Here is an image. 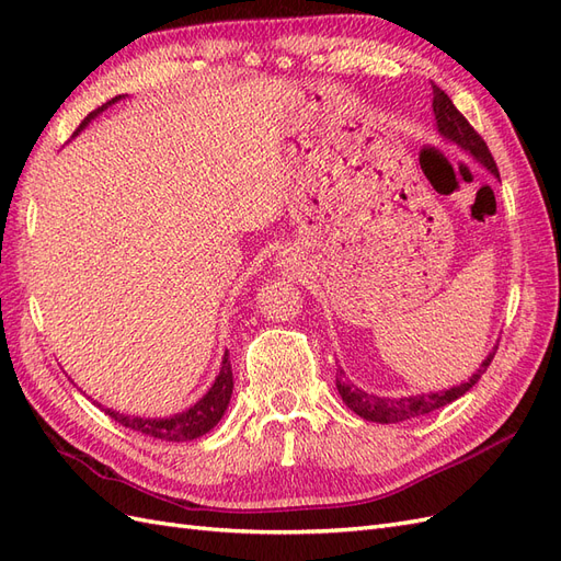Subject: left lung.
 Returning a JSON list of instances; mask_svg holds the SVG:
<instances>
[{
  "label": "left lung",
  "instance_id": "obj_1",
  "mask_svg": "<svg viewBox=\"0 0 561 561\" xmlns=\"http://www.w3.org/2000/svg\"><path fill=\"white\" fill-rule=\"evenodd\" d=\"M433 114H435V124L439 135L445 140L456 142L461 149H466L470 157L478 159L486 171L494 173L499 178V168L494 157L486 147V142L480 138V133L474 130L468 118L458 112L451 103V98L433 83ZM499 348V346H496ZM496 348L486 355V360L480 365L478 375H472L466 383L454 386L449 390H439V393H428V396H410V398H379V396H369L365 390H360L358 386H353L346 381L344 369H336V390L342 400L346 402L348 410H353L358 416L367 419V421H377V423H400V421H410L423 414H431L439 407H445L454 400L461 398L463 393L478 383V379L484 375L486 367L491 365L496 355Z\"/></svg>",
  "mask_w": 561,
  "mask_h": 561
}]
</instances>
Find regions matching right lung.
Wrapping results in <instances>:
<instances>
[{
    "mask_svg": "<svg viewBox=\"0 0 561 561\" xmlns=\"http://www.w3.org/2000/svg\"><path fill=\"white\" fill-rule=\"evenodd\" d=\"M118 98H112L110 103H105L103 107L93 110L83 122L79 124L77 133L87 126L91 118H95L100 112L107 110L112 103H116ZM231 390H233V375H231V363H229V353H225V360H222V369H219V375L215 379V383L210 386V390L206 396H203L196 404H192L190 410H184L175 416H168V419H140V416H126V414H118L112 410H103L107 416H112L116 423H122V426L130 428V431H138L142 435L149 437H157V439H165V443H186V439H196L201 435H206L210 428L217 426V421L225 416L229 400H231ZM100 407V404H98Z\"/></svg>",
    "mask_w": 561,
    "mask_h": 561,
    "instance_id": "1",
    "label": "right lung"
}]
</instances>
